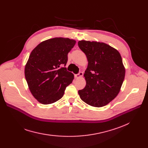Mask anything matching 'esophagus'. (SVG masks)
I'll return each mask as SVG.
<instances>
[{
    "instance_id": "esophagus-1",
    "label": "esophagus",
    "mask_w": 148,
    "mask_h": 148,
    "mask_svg": "<svg viewBox=\"0 0 148 148\" xmlns=\"http://www.w3.org/2000/svg\"><path fill=\"white\" fill-rule=\"evenodd\" d=\"M83 73L82 72H80L79 74H75V79H80V77H82V76H83Z\"/></svg>"
}]
</instances>
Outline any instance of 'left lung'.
<instances>
[{"mask_svg": "<svg viewBox=\"0 0 148 148\" xmlns=\"http://www.w3.org/2000/svg\"><path fill=\"white\" fill-rule=\"evenodd\" d=\"M78 45L88 62L84 74L86 84L79 90L80 97L93 107L106 106L118 95L125 78V68L121 54L104 42L82 40Z\"/></svg>", "mask_w": 148, "mask_h": 148, "instance_id": "obj_1", "label": "left lung"}]
</instances>
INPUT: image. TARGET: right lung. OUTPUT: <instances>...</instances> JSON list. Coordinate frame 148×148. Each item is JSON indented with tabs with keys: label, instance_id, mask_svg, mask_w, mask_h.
<instances>
[{
	"label": "right lung",
	"instance_id": "right-lung-1",
	"mask_svg": "<svg viewBox=\"0 0 148 148\" xmlns=\"http://www.w3.org/2000/svg\"><path fill=\"white\" fill-rule=\"evenodd\" d=\"M75 43L72 39L56 37L41 42L31 52L25 75L31 94L38 102H56L73 82L74 75L65 66Z\"/></svg>",
	"mask_w": 148,
	"mask_h": 148
}]
</instances>
